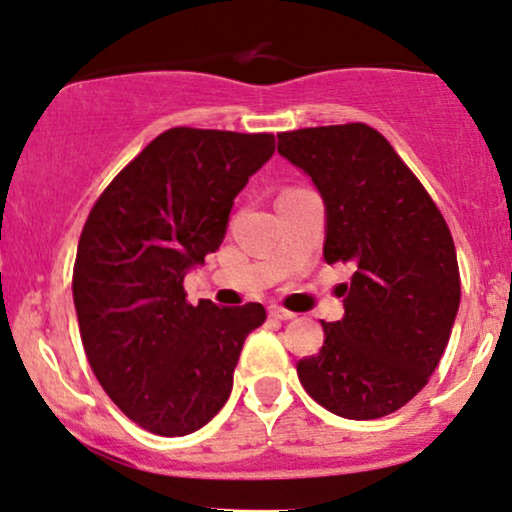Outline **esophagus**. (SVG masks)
I'll return each instance as SVG.
<instances>
[{"label":"esophagus","mask_w":512,"mask_h":512,"mask_svg":"<svg viewBox=\"0 0 512 512\" xmlns=\"http://www.w3.org/2000/svg\"><path fill=\"white\" fill-rule=\"evenodd\" d=\"M269 316H271V319H278V321H293L297 314L288 312V309H283V307H276V304H271Z\"/></svg>","instance_id":"34e87169"}]
</instances>
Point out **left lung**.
<instances>
[{
  "mask_svg": "<svg viewBox=\"0 0 512 512\" xmlns=\"http://www.w3.org/2000/svg\"><path fill=\"white\" fill-rule=\"evenodd\" d=\"M278 153L312 179L326 208L323 260L354 267L340 321L323 326L297 378L323 409L383 418L428 385L442 359L461 278L442 212L383 134L361 122L278 134Z\"/></svg>",
  "mask_w": 512,
  "mask_h": 512,
  "instance_id": "1",
  "label": "left lung"
}]
</instances>
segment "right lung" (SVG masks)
<instances>
[{"mask_svg": "<svg viewBox=\"0 0 512 512\" xmlns=\"http://www.w3.org/2000/svg\"><path fill=\"white\" fill-rule=\"evenodd\" d=\"M274 148V134L167 129L89 212L73 271L84 352L153 435H191L217 416L245 338L267 319L257 302L189 304L184 276L222 245L234 198Z\"/></svg>", "mask_w": 512, "mask_h": 512, "instance_id": "1", "label": "right lung"}]
</instances>
